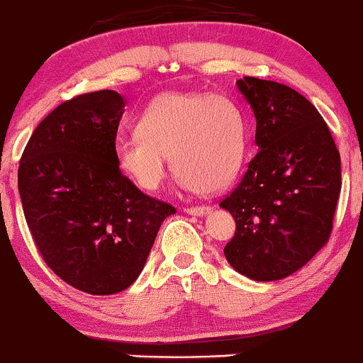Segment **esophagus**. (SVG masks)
Returning <instances> with one entry per match:
<instances>
[{
    "mask_svg": "<svg viewBox=\"0 0 363 363\" xmlns=\"http://www.w3.org/2000/svg\"><path fill=\"white\" fill-rule=\"evenodd\" d=\"M184 211H186L187 215L201 216V215H205V213H210L211 206H191V208H186Z\"/></svg>",
    "mask_w": 363,
    "mask_h": 363,
    "instance_id": "obj_1",
    "label": "esophagus"
}]
</instances>
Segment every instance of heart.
<instances>
[{"mask_svg":"<svg viewBox=\"0 0 363 363\" xmlns=\"http://www.w3.org/2000/svg\"><path fill=\"white\" fill-rule=\"evenodd\" d=\"M245 152V118L222 95L164 94L140 116L136 133L118 140L116 164L136 186L155 191L169 157L187 189H222L235 177Z\"/></svg>","mask_w":363,"mask_h":363,"instance_id":"heart-1","label":"heart"}]
</instances>
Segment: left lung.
Returning a JSON list of instances; mask_svg holds the SVG:
<instances>
[{
    "instance_id": "left-lung-1",
    "label": "left lung",
    "mask_w": 363,
    "mask_h": 363,
    "mask_svg": "<svg viewBox=\"0 0 363 363\" xmlns=\"http://www.w3.org/2000/svg\"><path fill=\"white\" fill-rule=\"evenodd\" d=\"M237 89L256 116L259 152L220 203L235 220L223 254L251 280H281L307 264L331 235L340 152L323 116L297 90L254 77L237 82Z\"/></svg>"
}]
</instances>
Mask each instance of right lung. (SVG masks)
<instances>
[{
  "label": "right lung",
  "instance_id": "add662e5",
  "mask_svg": "<svg viewBox=\"0 0 363 363\" xmlns=\"http://www.w3.org/2000/svg\"><path fill=\"white\" fill-rule=\"evenodd\" d=\"M123 112L114 90L73 97L40 121L20 158L23 215L40 256L62 281L91 295L133 285L162 222L176 213L116 164Z\"/></svg>",
  "mask_w": 363,
  "mask_h": 363
}]
</instances>
